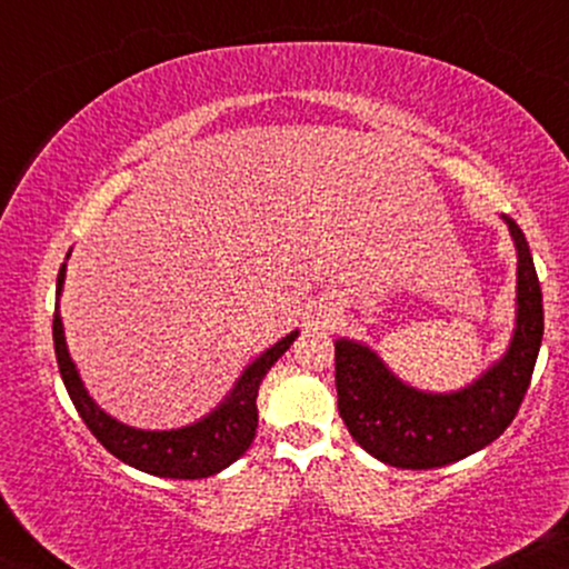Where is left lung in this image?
<instances>
[{
  "mask_svg": "<svg viewBox=\"0 0 569 569\" xmlns=\"http://www.w3.org/2000/svg\"><path fill=\"white\" fill-rule=\"evenodd\" d=\"M516 243V329L506 356L455 393H426L401 382L375 350L352 339L335 342L339 417L350 436L385 466L428 471L479 452L513 422L530 388L540 339L543 293L530 246L502 217Z\"/></svg>",
  "mask_w": 569,
  "mask_h": 569,
  "instance_id": "obj_1",
  "label": "left lung"
}]
</instances>
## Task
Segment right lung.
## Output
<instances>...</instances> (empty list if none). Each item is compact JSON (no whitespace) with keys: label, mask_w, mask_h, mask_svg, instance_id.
<instances>
[{"label":"right lung","mask_w":569,"mask_h":569,"mask_svg":"<svg viewBox=\"0 0 569 569\" xmlns=\"http://www.w3.org/2000/svg\"><path fill=\"white\" fill-rule=\"evenodd\" d=\"M63 278H67V262L61 264V272H58V297H61ZM297 335L299 331H291V335H286L280 342L272 345L270 350H264L257 361L248 363L240 380L234 382L232 393L211 415L202 417V420L176 430H139L117 422L114 417H109L88 396V390H84L80 380V371H77L74 361L69 356L58 307L53 316V345L58 369H61L63 385H67L71 403L80 411L82 422L117 460L128 462V466L139 468L143 473L162 476V479H208V476L232 466L251 447L259 426V385H262L272 363L291 348Z\"/></svg>","instance_id":"right-lung-1"}]
</instances>
